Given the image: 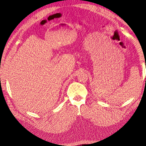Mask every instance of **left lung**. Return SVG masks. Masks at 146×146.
Returning <instances> with one entry per match:
<instances>
[{"label":"left lung","instance_id":"obj_1","mask_svg":"<svg viewBox=\"0 0 146 146\" xmlns=\"http://www.w3.org/2000/svg\"><path fill=\"white\" fill-rule=\"evenodd\" d=\"M145 67H146V65H145Z\"/></svg>","mask_w":146,"mask_h":146}]
</instances>
